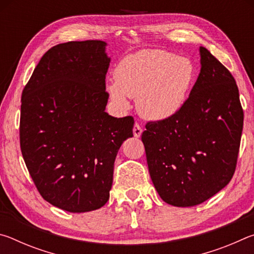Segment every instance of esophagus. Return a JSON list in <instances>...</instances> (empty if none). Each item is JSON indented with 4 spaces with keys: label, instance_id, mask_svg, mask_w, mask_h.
<instances>
[{
    "label": "esophagus",
    "instance_id": "34e87169",
    "mask_svg": "<svg viewBox=\"0 0 254 254\" xmlns=\"http://www.w3.org/2000/svg\"><path fill=\"white\" fill-rule=\"evenodd\" d=\"M141 133H142V128H141L139 124L135 123L134 127H133V134H134L135 137H139L141 135Z\"/></svg>",
    "mask_w": 254,
    "mask_h": 254
}]
</instances>
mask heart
<instances>
[{"mask_svg":"<svg viewBox=\"0 0 254 254\" xmlns=\"http://www.w3.org/2000/svg\"><path fill=\"white\" fill-rule=\"evenodd\" d=\"M196 75L190 59L166 50L147 49L124 57L115 69L117 80L107 85L111 100L122 109L136 97L142 117L166 120L186 102Z\"/></svg>","mask_w":254,"mask_h":254,"instance_id":"1","label":"heart"}]
</instances>
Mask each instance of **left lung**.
Listing matches in <instances>:
<instances>
[{
    "instance_id": "1",
    "label": "left lung",
    "mask_w": 254,
    "mask_h": 254,
    "mask_svg": "<svg viewBox=\"0 0 254 254\" xmlns=\"http://www.w3.org/2000/svg\"><path fill=\"white\" fill-rule=\"evenodd\" d=\"M199 53L200 72L182 109L148 122L141 137L158 194L177 207L204 203L230 183L243 130L234 77L204 47Z\"/></svg>"
}]
</instances>
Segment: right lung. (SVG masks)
Instances as JSON below:
<instances>
[{
    "label": "right lung",
    "instance_id": "right-lung-1",
    "mask_svg": "<svg viewBox=\"0 0 254 254\" xmlns=\"http://www.w3.org/2000/svg\"><path fill=\"white\" fill-rule=\"evenodd\" d=\"M101 40L69 41L42 56L21 97L20 147L42 198L70 213L110 198L114 161L132 117L105 112L111 59Z\"/></svg>",
    "mask_w": 254,
    "mask_h": 254
}]
</instances>
